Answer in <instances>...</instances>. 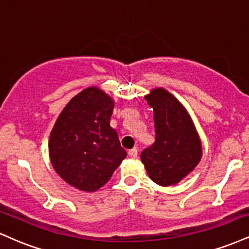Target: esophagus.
<instances>
[{"label": "esophagus", "mask_w": 249, "mask_h": 249, "mask_svg": "<svg viewBox=\"0 0 249 249\" xmlns=\"http://www.w3.org/2000/svg\"><path fill=\"white\" fill-rule=\"evenodd\" d=\"M128 156H130L131 158H136V157L138 156V148H137V147H133L132 150L128 151Z\"/></svg>", "instance_id": "1"}]
</instances>
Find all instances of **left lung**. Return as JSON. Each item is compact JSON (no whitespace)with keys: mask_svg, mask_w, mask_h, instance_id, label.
<instances>
[{"mask_svg":"<svg viewBox=\"0 0 249 249\" xmlns=\"http://www.w3.org/2000/svg\"><path fill=\"white\" fill-rule=\"evenodd\" d=\"M145 99L153 108L156 142L142 151V162L156 184L172 186L199 164L201 141L190 113L172 93L156 88Z\"/></svg>","mask_w":249,"mask_h":249,"instance_id":"obj_1","label":"left lung"}]
</instances>
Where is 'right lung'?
<instances>
[{
	"mask_svg": "<svg viewBox=\"0 0 249 249\" xmlns=\"http://www.w3.org/2000/svg\"><path fill=\"white\" fill-rule=\"evenodd\" d=\"M113 107L107 93L89 87L70 99L51 130V165L77 190L96 192L126 158L118 134L110 126Z\"/></svg>",
	"mask_w": 249,
	"mask_h": 249,
	"instance_id": "add662e5",
	"label": "right lung"
}]
</instances>
